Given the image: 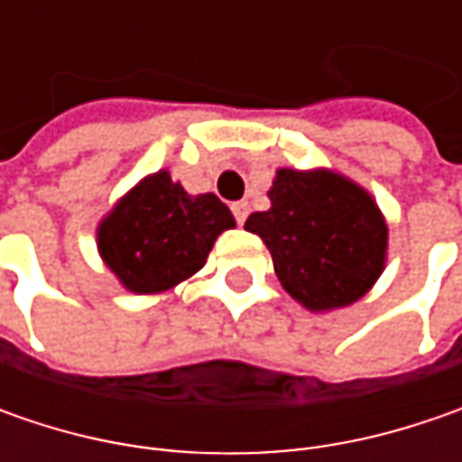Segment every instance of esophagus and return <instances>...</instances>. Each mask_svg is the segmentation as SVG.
I'll return each instance as SVG.
<instances>
[{"instance_id": "esophagus-1", "label": "esophagus", "mask_w": 462, "mask_h": 462, "mask_svg": "<svg viewBox=\"0 0 462 462\" xmlns=\"http://www.w3.org/2000/svg\"><path fill=\"white\" fill-rule=\"evenodd\" d=\"M231 210H234V218H236V223H244L246 221V216H249V203H246V200H239V203L231 205Z\"/></svg>"}]
</instances>
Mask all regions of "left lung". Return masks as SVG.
Segmentation results:
<instances>
[{"label": "left lung", "instance_id": "8db88e82", "mask_svg": "<svg viewBox=\"0 0 462 462\" xmlns=\"http://www.w3.org/2000/svg\"><path fill=\"white\" fill-rule=\"evenodd\" d=\"M270 210L252 213L244 228L267 244L277 280L309 310L360 300L381 277L388 226L381 208L337 171L277 169Z\"/></svg>", "mask_w": 462, "mask_h": 462}]
</instances>
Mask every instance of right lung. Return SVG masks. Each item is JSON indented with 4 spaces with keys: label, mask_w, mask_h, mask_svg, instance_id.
I'll list each match as a JSON object with an SVG mask.
<instances>
[{
    "label": "right lung",
    "mask_w": 462,
    "mask_h": 462,
    "mask_svg": "<svg viewBox=\"0 0 462 462\" xmlns=\"http://www.w3.org/2000/svg\"><path fill=\"white\" fill-rule=\"evenodd\" d=\"M236 221L213 195H187L156 171L120 198L99 223L97 249L131 293H164L205 264L216 239Z\"/></svg>",
    "instance_id": "add662e5"
}]
</instances>
